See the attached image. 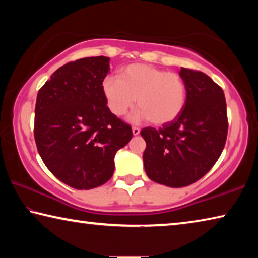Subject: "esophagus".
<instances>
[{"mask_svg":"<svg viewBox=\"0 0 258 258\" xmlns=\"http://www.w3.org/2000/svg\"><path fill=\"white\" fill-rule=\"evenodd\" d=\"M132 133H133V135H139L140 134V128L139 127H133Z\"/></svg>","mask_w":258,"mask_h":258,"instance_id":"34e87169","label":"esophagus"}]
</instances>
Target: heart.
I'll return each mask as SVG.
<instances>
[{
  "instance_id": "1",
  "label": "heart",
  "mask_w": 258,
  "mask_h": 258,
  "mask_svg": "<svg viewBox=\"0 0 258 258\" xmlns=\"http://www.w3.org/2000/svg\"><path fill=\"white\" fill-rule=\"evenodd\" d=\"M102 92L116 116L125 115L137 99L139 109L130 117L133 123L149 119L155 125L172 123L186 101V84L178 74L145 63L121 68L118 78H104Z\"/></svg>"
}]
</instances>
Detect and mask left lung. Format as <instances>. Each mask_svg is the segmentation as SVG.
<instances>
[{
	"label": "left lung",
	"mask_w": 258,
	"mask_h": 258,
	"mask_svg": "<svg viewBox=\"0 0 258 258\" xmlns=\"http://www.w3.org/2000/svg\"><path fill=\"white\" fill-rule=\"evenodd\" d=\"M186 101L180 116L156 130L141 131L147 143L148 177L171 187L190 185L207 174L221 156L228 135L223 90L206 74L181 68Z\"/></svg>",
	"instance_id": "obj_1"
}]
</instances>
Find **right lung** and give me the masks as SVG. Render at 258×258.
Segmentation results:
<instances>
[{
    "label": "right lung",
    "mask_w": 258,
    "mask_h": 258,
    "mask_svg": "<svg viewBox=\"0 0 258 258\" xmlns=\"http://www.w3.org/2000/svg\"><path fill=\"white\" fill-rule=\"evenodd\" d=\"M109 58L90 56L66 63L38 91L34 137L49 171L77 190L110 180L115 155L132 139V128L107 107L102 81Z\"/></svg>",
    "instance_id": "add662e5"
}]
</instances>
